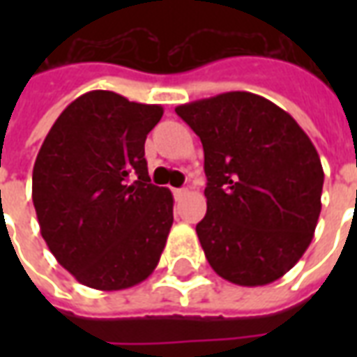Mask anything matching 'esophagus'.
I'll list each match as a JSON object with an SVG mask.
<instances>
[{"mask_svg": "<svg viewBox=\"0 0 357 357\" xmlns=\"http://www.w3.org/2000/svg\"><path fill=\"white\" fill-rule=\"evenodd\" d=\"M187 191L185 189H174V197H176V199H179V197H183V195H185Z\"/></svg>", "mask_w": 357, "mask_h": 357, "instance_id": "34e87169", "label": "esophagus"}]
</instances>
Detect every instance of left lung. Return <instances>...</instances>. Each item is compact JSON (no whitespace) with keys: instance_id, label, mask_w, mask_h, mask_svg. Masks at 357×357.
<instances>
[{"instance_id":"1","label":"left lung","mask_w":357,"mask_h":357,"mask_svg":"<svg viewBox=\"0 0 357 357\" xmlns=\"http://www.w3.org/2000/svg\"><path fill=\"white\" fill-rule=\"evenodd\" d=\"M204 149L206 216L197 224L206 260L229 283L283 277L314 239L321 212L319 155L275 102L227 91L176 107Z\"/></svg>"}]
</instances>
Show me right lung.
Returning <instances> with one entry per match:
<instances>
[{"label": "right lung", "instance_id": "add662e5", "mask_svg": "<svg viewBox=\"0 0 357 357\" xmlns=\"http://www.w3.org/2000/svg\"><path fill=\"white\" fill-rule=\"evenodd\" d=\"M160 105L95 89L51 126L32 172L43 241L78 283L122 291L145 281L174 222L170 189L151 183L145 139Z\"/></svg>", "mask_w": 357, "mask_h": 357}]
</instances>
